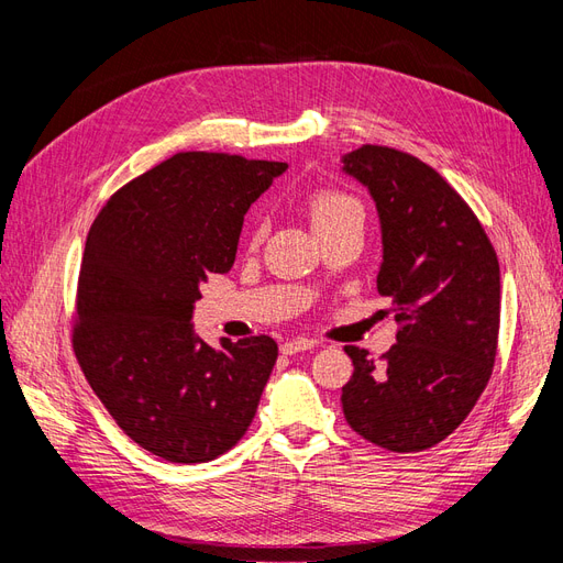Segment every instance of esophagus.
Instances as JSON below:
<instances>
[{
	"label": "esophagus",
	"instance_id": "1",
	"mask_svg": "<svg viewBox=\"0 0 563 563\" xmlns=\"http://www.w3.org/2000/svg\"><path fill=\"white\" fill-rule=\"evenodd\" d=\"M314 345H317V340L296 338V340H286V343L282 345V352L284 354H298V352H305V350H312Z\"/></svg>",
	"mask_w": 563,
	"mask_h": 563
}]
</instances>
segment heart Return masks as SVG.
I'll use <instances>...</instances> for the list:
<instances>
[{"instance_id":"b5f03b06","label":"heart","mask_w":563,"mask_h":563,"mask_svg":"<svg viewBox=\"0 0 563 563\" xmlns=\"http://www.w3.org/2000/svg\"><path fill=\"white\" fill-rule=\"evenodd\" d=\"M305 211H308L314 230L329 228L350 216H364L360 199H354L343 190H335V187H317V190H312L308 199H305Z\"/></svg>"}]
</instances>
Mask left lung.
Masks as SVG:
<instances>
[{
	"label": "left lung",
	"mask_w": 563,
	"mask_h": 563,
	"mask_svg": "<svg viewBox=\"0 0 563 563\" xmlns=\"http://www.w3.org/2000/svg\"><path fill=\"white\" fill-rule=\"evenodd\" d=\"M345 172L376 199L383 225L378 294L391 298L397 343L378 362L347 345L350 428L391 453L424 451L463 422L498 354L500 265L470 203L432 166L362 145Z\"/></svg>",
	"instance_id": "8db88e82"
}]
</instances>
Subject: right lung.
<instances>
[{
	"label": "right lung",
	"instance_id": "right-lung-1",
	"mask_svg": "<svg viewBox=\"0 0 563 563\" xmlns=\"http://www.w3.org/2000/svg\"><path fill=\"white\" fill-rule=\"evenodd\" d=\"M286 168L228 152H176L103 203L87 236L73 350L129 439L168 463L240 441L279 347L269 335H195L199 284L232 267L244 213Z\"/></svg>",
	"mask_w": 563,
	"mask_h": 563
}]
</instances>
